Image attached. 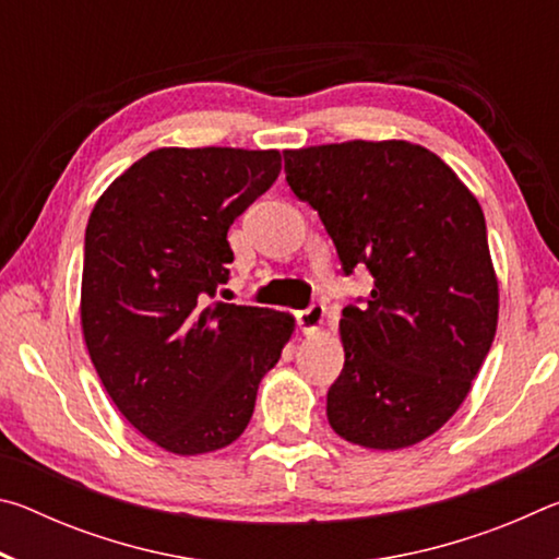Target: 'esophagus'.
<instances>
[{"mask_svg":"<svg viewBox=\"0 0 559 559\" xmlns=\"http://www.w3.org/2000/svg\"><path fill=\"white\" fill-rule=\"evenodd\" d=\"M323 318H325V308L323 306H310V308L298 310V313H296L298 328L306 335H316L318 330H320V325H323Z\"/></svg>","mask_w":559,"mask_h":559,"instance_id":"obj_1","label":"esophagus"}]
</instances>
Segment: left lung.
<instances>
[{
	"label": "left lung",
	"instance_id": "obj_1",
	"mask_svg": "<svg viewBox=\"0 0 559 559\" xmlns=\"http://www.w3.org/2000/svg\"><path fill=\"white\" fill-rule=\"evenodd\" d=\"M286 179L318 212L343 271L367 266L365 306L340 318L345 367L328 390L337 437L414 447L466 400L498 325L484 210L431 150L406 140L286 150Z\"/></svg>",
	"mask_w": 559,
	"mask_h": 559
}]
</instances>
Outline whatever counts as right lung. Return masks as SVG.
Instances as JSON below:
<instances>
[{"label":"right lung","mask_w":559,"mask_h":559,"mask_svg":"<svg viewBox=\"0 0 559 559\" xmlns=\"http://www.w3.org/2000/svg\"><path fill=\"white\" fill-rule=\"evenodd\" d=\"M278 150L159 147L100 194L86 226L81 328L118 412L177 456L229 447L296 330L290 313L210 302L226 231L276 182Z\"/></svg>","instance_id":"obj_1"}]
</instances>
